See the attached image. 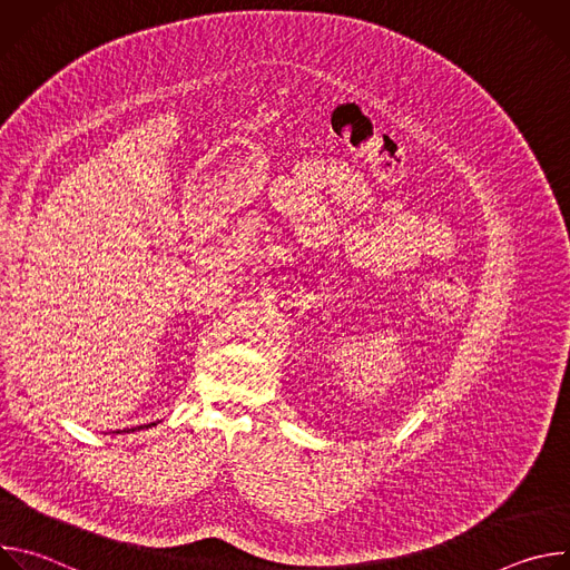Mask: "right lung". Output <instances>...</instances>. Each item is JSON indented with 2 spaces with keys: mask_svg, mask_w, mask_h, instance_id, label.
<instances>
[{
  "mask_svg": "<svg viewBox=\"0 0 570 570\" xmlns=\"http://www.w3.org/2000/svg\"><path fill=\"white\" fill-rule=\"evenodd\" d=\"M150 426H155V422H153V424H146V426H137V429H132V431H141V429H150Z\"/></svg>",
  "mask_w": 570,
  "mask_h": 570,
  "instance_id": "right-lung-1",
  "label": "right lung"
}]
</instances>
